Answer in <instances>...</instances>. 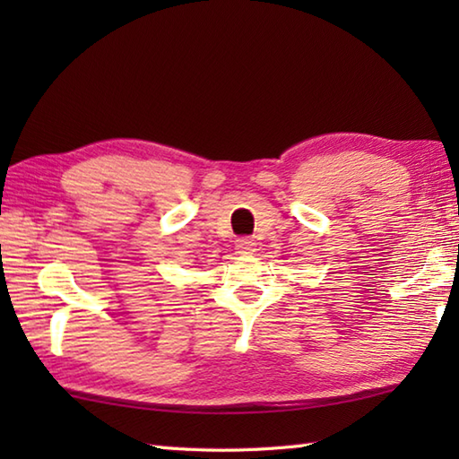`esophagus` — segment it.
<instances>
[{"label":"esophagus","mask_w":459,"mask_h":459,"mask_svg":"<svg viewBox=\"0 0 459 459\" xmlns=\"http://www.w3.org/2000/svg\"><path fill=\"white\" fill-rule=\"evenodd\" d=\"M235 247H237L238 255H252V252L256 250V242L250 238H238Z\"/></svg>","instance_id":"1"}]
</instances>
